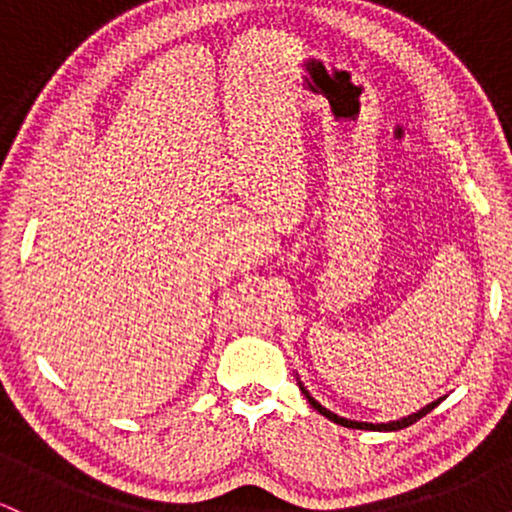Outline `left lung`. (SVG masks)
<instances>
[{"label":"left lung","instance_id":"left-lung-1","mask_svg":"<svg viewBox=\"0 0 512 512\" xmlns=\"http://www.w3.org/2000/svg\"><path fill=\"white\" fill-rule=\"evenodd\" d=\"M298 385H301V383H298ZM301 392H303V395H305V399H308V402L313 404V409L320 411L322 416H327V419L334 421V424H339V426H346V428H361V431H399V428H407V426H411V424H416V421H419L421 416H426L428 411H431L433 407H438V404H440V399H438V402H431V404H426V407L421 409V411H416V414H409V416H404V419H399V421H390V424H366V421H351V419H344V416H337V414H332L330 409H325V407H322L320 402H317V399L310 397V392L305 390L303 385H301Z\"/></svg>","mask_w":512,"mask_h":512}]
</instances>
